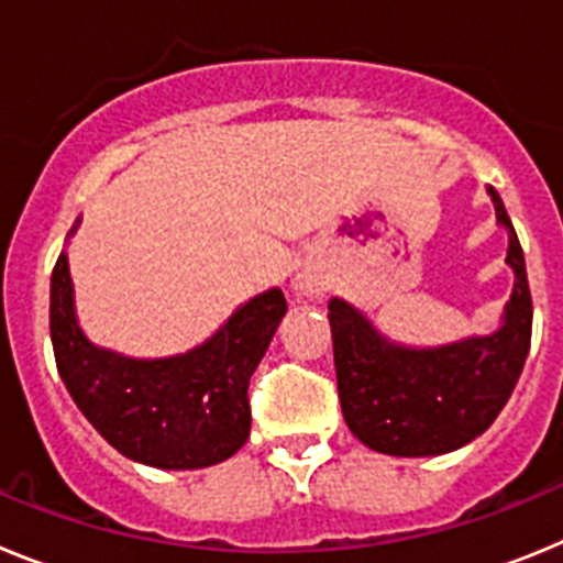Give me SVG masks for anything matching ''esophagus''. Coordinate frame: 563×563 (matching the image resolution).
I'll use <instances>...</instances> for the list:
<instances>
[{
  "instance_id": "34e87169",
  "label": "esophagus",
  "mask_w": 563,
  "mask_h": 563,
  "mask_svg": "<svg viewBox=\"0 0 563 563\" xmlns=\"http://www.w3.org/2000/svg\"><path fill=\"white\" fill-rule=\"evenodd\" d=\"M318 278H312V276H298V282H296V290H301V292H307V296H312V292H318Z\"/></svg>"
}]
</instances>
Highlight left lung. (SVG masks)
I'll return each instance as SVG.
<instances>
[{"label":"left lung","mask_w":563,"mask_h":563,"mask_svg":"<svg viewBox=\"0 0 563 563\" xmlns=\"http://www.w3.org/2000/svg\"><path fill=\"white\" fill-rule=\"evenodd\" d=\"M487 191L496 220L510 233L507 265L516 273L499 332L437 350H409L377 335L346 301H330L343 420L372 451L437 456L462 449L490 429L519 380L533 335V298L514 222L499 194Z\"/></svg>","instance_id":"8db88e82"}]
</instances>
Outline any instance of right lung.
Listing matches in <instances>:
<instances>
[{
  "label": "right lung",
  "instance_id": "add662e5",
  "mask_svg": "<svg viewBox=\"0 0 563 563\" xmlns=\"http://www.w3.org/2000/svg\"><path fill=\"white\" fill-rule=\"evenodd\" d=\"M285 310V292L267 290L197 350L134 361L98 350L78 330L64 253L49 278V338L69 397L112 449L168 471L213 465L245 445L247 386Z\"/></svg>",
  "mask_w": 563,
  "mask_h": 563
}]
</instances>
